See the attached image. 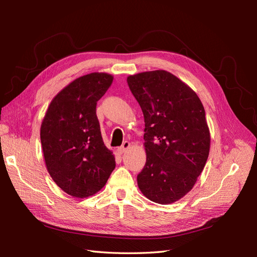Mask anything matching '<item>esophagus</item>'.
<instances>
[{
    "instance_id": "esophagus-1",
    "label": "esophagus",
    "mask_w": 257,
    "mask_h": 257,
    "mask_svg": "<svg viewBox=\"0 0 257 257\" xmlns=\"http://www.w3.org/2000/svg\"><path fill=\"white\" fill-rule=\"evenodd\" d=\"M130 147H131V144H130L128 142H124V143L122 144V146L118 149V151H119L120 153H124V152H125V151L128 149Z\"/></svg>"
}]
</instances>
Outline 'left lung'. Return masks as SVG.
<instances>
[{
    "instance_id": "obj_1",
    "label": "left lung",
    "mask_w": 257,
    "mask_h": 257,
    "mask_svg": "<svg viewBox=\"0 0 257 257\" xmlns=\"http://www.w3.org/2000/svg\"><path fill=\"white\" fill-rule=\"evenodd\" d=\"M144 113L146 165L137 176L144 195L161 205L188 194L203 172L210 150L204 106L188 84L166 71L127 77Z\"/></svg>"
}]
</instances>
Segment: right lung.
Returning a JSON list of instances; mask_svg holds the SVG:
<instances>
[{"label":"right lung","instance_id":"1","mask_svg":"<svg viewBox=\"0 0 257 257\" xmlns=\"http://www.w3.org/2000/svg\"><path fill=\"white\" fill-rule=\"evenodd\" d=\"M113 77L91 73L75 79L53 97L41 126L46 167L68 195L84 198L104 188L115 167L104 145L96 103Z\"/></svg>","mask_w":257,"mask_h":257}]
</instances>
